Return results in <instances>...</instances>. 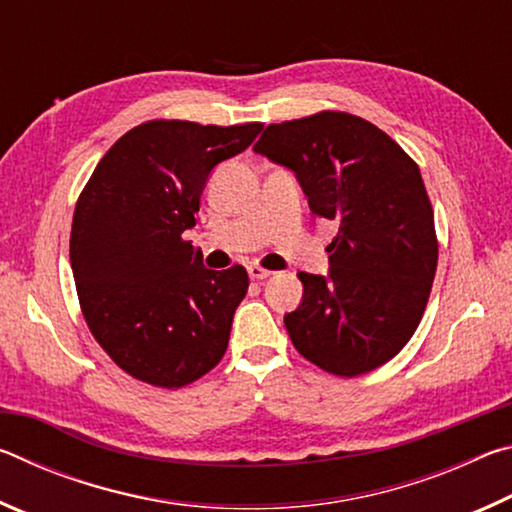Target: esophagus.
Listing matches in <instances>:
<instances>
[{
    "label": "esophagus",
    "instance_id": "obj_1",
    "mask_svg": "<svg viewBox=\"0 0 512 512\" xmlns=\"http://www.w3.org/2000/svg\"><path fill=\"white\" fill-rule=\"evenodd\" d=\"M248 275H250V280H266V277L271 275V271H268V268H262L259 264H250Z\"/></svg>",
    "mask_w": 512,
    "mask_h": 512
}]
</instances>
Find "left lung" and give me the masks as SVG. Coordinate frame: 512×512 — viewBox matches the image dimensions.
<instances>
[{
    "label": "left lung",
    "mask_w": 512,
    "mask_h": 512,
    "mask_svg": "<svg viewBox=\"0 0 512 512\" xmlns=\"http://www.w3.org/2000/svg\"><path fill=\"white\" fill-rule=\"evenodd\" d=\"M255 151L296 173L314 219L339 225L329 275L298 273L305 293L284 316L291 343L339 377L384 366L418 329L438 266L418 164L375 124L339 110L266 126Z\"/></svg>",
    "instance_id": "1"
}]
</instances>
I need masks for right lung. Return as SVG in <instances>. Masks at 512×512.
<instances>
[{"mask_svg":"<svg viewBox=\"0 0 512 512\" xmlns=\"http://www.w3.org/2000/svg\"><path fill=\"white\" fill-rule=\"evenodd\" d=\"M259 131V121H144L110 146L83 187L69 237L76 293L92 336L133 379L183 388L228 350L248 273L205 268L183 232L196 225L212 169Z\"/></svg>","mask_w":512,"mask_h":512,"instance_id":"obj_1","label":"right lung"}]
</instances>
